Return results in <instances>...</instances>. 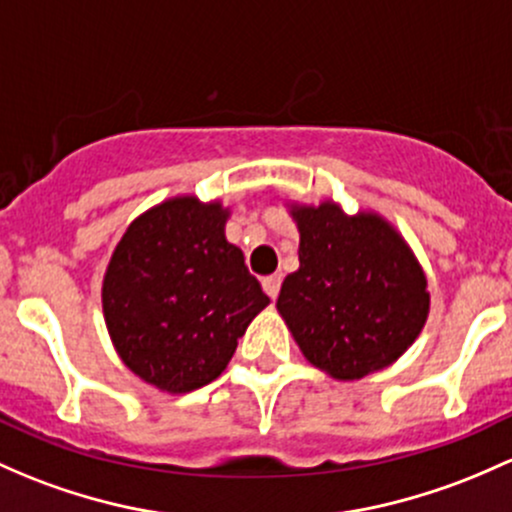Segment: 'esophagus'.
<instances>
[{"mask_svg":"<svg viewBox=\"0 0 512 512\" xmlns=\"http://www.w3.org/2000/svg\"><path fill=\"white\" fill-rule=\"evenodd\" d=\"M279 287H282V274H270V277L262 279V289H265V294L270 299H277Z\"/></svg>","mask_w":512,"mask_h":512,"instance_id":"obj_1","label":"esophagus"}]
</instances>
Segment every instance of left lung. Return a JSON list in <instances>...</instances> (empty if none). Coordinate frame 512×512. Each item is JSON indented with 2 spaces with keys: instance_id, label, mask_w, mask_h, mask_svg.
Segmentation results:
<instances>
[{
  "instance_id": "obj_1",
  "label": "left lung",
  "mask_w": 512,
  "mask_h": 512,
  "mask_svg": "<svg viewBox=\"0 0 512 512\" xmlns=\"http://www.w3.org/2000/svg\"><path fill=\"white\" fill-rule=\"evenodd\" d=\"M299 270L277 309L301 353L338 380L385 368L412 346L429 311L427 279L405 240L378 215L333 203L294 208Z\"/></svg>"
}]
</instances>
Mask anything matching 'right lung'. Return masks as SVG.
Listing matches in <instances>:
<instances>
[{
	"instance_id": "obj_1",
	"label": "right lung",
	"mask_w": 512,
	"mask_h": 512,
	"mask_svg": "<svg viewBox=\"0 0 512 512\" xmlns=\"http://www.w3.org/2000/svg\"><path fill=\"white\" fill-rule=\"evenodd\" d=\"M220 203L174 198L134 220L115 247L102 309L134 375L169 392L208 385L225 370L247 324L270 304L225 240Z\"/></svg>"
}]
</instances>
